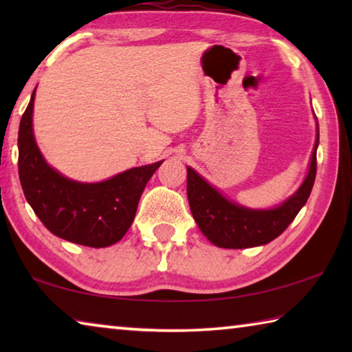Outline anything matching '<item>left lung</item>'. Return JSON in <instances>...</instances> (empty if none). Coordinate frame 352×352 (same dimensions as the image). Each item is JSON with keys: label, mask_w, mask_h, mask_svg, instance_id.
<instances>
[{"label": "left lung", "mask_w": 352, "mask_h": 352, "mask_svg": "<svg viewBox=\"0 0 352 352\" xmlns=\"http://www.w3.org/2000/svg\"><path fill=\"white\" fill-rule=\"evenodd\" d=\"M317 121V118H315ZM320 130L309 162V169L301 186L283 204L269 210H253L226 199L188 166V200L195 223L208 241L220 248H252L265 245L283 233L296 217L311 195L317 175V147Z\"/></svg>", "instance_id": "8db88e82"}]
</instances>
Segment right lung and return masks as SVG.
<instances>
[{"label": "right lung", "mask_w": 352, "mask_h": 352, "mask_svg": "<svg viewBox=\"0 0 352 352\" xmlns=\"http://www.w3.org/2000/svg\"><path fill=\"white\" fill-rule=\"evenodd\" d=\"M35 90L19 130V174L28 204L52 234L102 248L132 225L147 182L163 162L140 166L98 183L71 180L46 163L32 129Z\"/></svg>", "instance_id": "1"}]
</instances>
